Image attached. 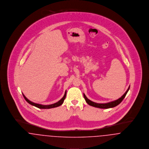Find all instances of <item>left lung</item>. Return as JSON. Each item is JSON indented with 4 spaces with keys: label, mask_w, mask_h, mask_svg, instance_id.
<instances>
[{
    "label": "left lung",
    "mask_w": 149,
    "mask_h": 149,
    "mask_svg": "<svg viewBox=\"0 0 149 149\" xmlns=\"http://www.w3.org/2000/svg\"><path fill=\"white\" fill-rule=\"evenodd\" d=\"M130 89V86L129 87L128 89L127 90V91H126V93L118 99L109 102V103H97L95 102H94L91 100H90V99H88L86 96L84 94H83V96H84V98L85 99L86 102L90 106L95 107H97V108H100V109H109V108H113L116 106L117 105H118L125 98V97H126L128 91Z\"/></svg>",
    "instance_id": "8db88e82"
}]
</instances>
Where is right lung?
Instances as JSON below:
<instances>
[{"instance_id":"1","label":"right lung","mask_w":149,"mask_h":149,"mask_svg":"<svg viewBox=\"0 0 149 149\" xmlns=\"http://www.w3.org/2000/svg\"><path fill=\"white\" fill-rule=\"evenodd\" d=\"M23 95L24 99H26V100L29 104L33 105V106H35V107H38V108H39V109H51V108L56 107H58V106L62 105V103H63V102H64V100L65 99L66 97V92H65V95H64L62 99H61L60 100H59V101H58V102H56V103H55L52 104H49V105H43V104H40L33 103V102H31V101H30V100H29V99H27V98L24 96V95L23 94Z\"/></svg>"}]
</instances>
